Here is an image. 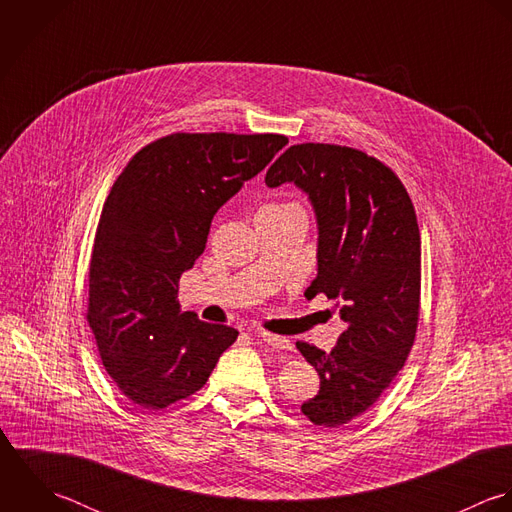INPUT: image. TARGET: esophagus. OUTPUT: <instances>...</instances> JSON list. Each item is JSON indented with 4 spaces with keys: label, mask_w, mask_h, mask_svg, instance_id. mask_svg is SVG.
<instances>
[{
    "label": "esophagus",
    "mask_w": 512,
    "mask_h": 512,
    "mask_svg": "<svg viewBox=\"0 0 512 512\" xmlns=\"http://www.w3.org/2000/svg\"><path fill=\"white\" fill-rule=\"evenodd\" d=\"M251 334L257 336V338H261L263 342H267L269 346H273V348H277V350H285V352L293 350L291 342H289L287 338H283V336H277V334H271V332H261V330H251Z\"/></svg>",
    "instance_id": "obj_1"
}]
</instances>
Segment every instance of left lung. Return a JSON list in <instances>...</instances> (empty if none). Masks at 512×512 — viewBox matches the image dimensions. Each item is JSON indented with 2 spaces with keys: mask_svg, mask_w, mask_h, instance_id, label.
<instances>
[{
  "mask_svg": "<svg viewBox=\"0 0 512 512\" xmlns=\"http://www.w3.org/2000/svg\"><path fill=\"white\" fill-rule=\"evenodd\" d=\"M265 182H295L316 211L318 277L308 293L338 299L348 326L330 352L297 342L320 376L301 411L318 427H340L380 400L413 346L421 295L415 207L390 166L350 146L295 144Z\"/></svg>",
  "mask_w": 512,
  "mask_h": 512,
  "instance_id": "1",
  "label": "left lung"
}]
</instances>
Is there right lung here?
<instances>
[{"instance_id": "add662e5", "label": "right lung", "mask_w": 512, "mask_h": 512, "mask_svg": "<svg viewBox=\"0 0 512 512\" xmlns=\"http://www.w3.org/2000/svg\"><path fill=\"white\" fill-rule=\"evenodd\" d=\"M289 142L283 134L174 132L138 150L99 217L87 320L104 370L136 406L166 409L200 392L237 340L182 312L178 283L204 253L217 209Z\"/></svg>"}]
</instances>
